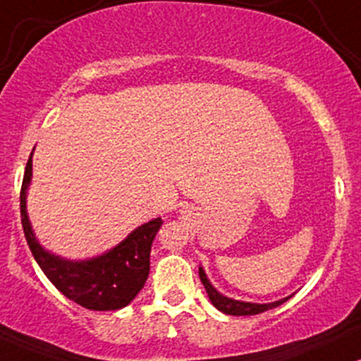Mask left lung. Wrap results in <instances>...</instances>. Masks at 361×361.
<instances>
[{
  "label": "left lung",
  "instance_id": "8db88e82",
  "mask_svg": "<svg viewBox=\"0 0 361 361\" xmlns=\"http://www.w3.org/2000/svg\"><path fill=\"white\" fill-rule=\"evenodd\" d=\"M199 276H200L202 284H204L205 291H207L209 300H211L212 305L217 308V310H221L226 315H257V314H262V312L279 307L281 303H284L288 298H291V296H286V298H281V300H277V302H272V303L241 302V300L229 298V296H224L223 293L217 291L216 288L212 286L211 281H209V277H207V274H205L204 267H199Z\"/></svg>",
  "mask_w": 361,
  "mask_h": 361
}]
</instances>
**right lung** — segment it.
<instances>
[{"instance_id":"add662e5","label":"right lung","mask_w":361,"mask_h":361,"mask_svg":"<svg viewBox=\"0 0 361 361\" xmlns=\"http://www.w3.org/2000/svg\"><path fill=\"white\" fill-rule=\"evenodd\" d=\"M32 181V154L27 161L20 192V214L27 243L35 262L47 279L71 302L89 310H120L144 288L150 269V247L159 231L162 219L144 223L133 229L116 247L85 260H68L46 250L39 243L29 214H27V190Z\"/></svg>"}]
</instances>
